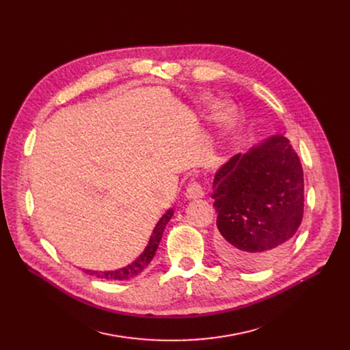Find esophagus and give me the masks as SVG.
<instances>
[{"instance_id":"esophagus-1","label":"esophagus","mask_w":350,"mask_h":350,"mask_svg":"<svg viewBox=\"0 0 350 350\" xmlns=\"http://www.w3.org/2000/svg\"><path fill=\"white\" fill-rule=\"evenodd\" d=\"M204 196H205V191L198 181H191L188 184L185 189V197L188 200H200V198H204Z\"/></svg>"}]
</instances>
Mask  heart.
<instances>
[{
  "mask_svg": "<svg viewBox=\"0 0 350 350\" xmlns=\"http://www.w3.org/2000/svg\"><path fill=\"white\" fill-rule=\"evenodd\" d=\"M202 103H204V105H209L211 100H209L208 98H205V99L202 100ZM233 117H234L233 109H230L229 106H225L224 109H221V110L219 111L217 122H219L220 126H229V125L232 124V121H233Z\"/></svg>",
  "mask_w": 350,
  "mask_h": 350,
  "instance_id": "b5f03b06",
  "label": "heart"
}]
</instances>
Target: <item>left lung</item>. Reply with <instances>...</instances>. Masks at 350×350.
Returning <instances> with one entry per match:
<instances>
[{
  "label": "left lung",
  "instance_id": "8db88e82",
  "mask_svg": "<svg viewBox=\"0 0 350 350\" xmlns=\"http://www.w3.org/2000/svg\"><path fill=\"white\" fill-rule=\"evenodd\" d=\"M217 248L226 261L264 268L289 248L304 206L300 159L284 135L237 153L213 178Z\"/></svg>",
  "mask_w": 350,
  "mask_h": 350
}]
</instances>
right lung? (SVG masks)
Wrapping results in <instances>:
<instances>
[{"label": "right lung", "instance_id": "add662e5", "mask_svg": "<svg viewBox=\"0 0 350 350\" xmlns=\"http://www.w3.org/2000/svg\"><path fill=\"white\" fill-rule=\"evenodd\" d=\"M173 213H174V211H173V208H170L166 211V213L161 219H159V221L156 224V226L149 237V241H148L145 250L141 252V256L135 261H133L130 265L116 269V271H105V272L100 271L99 272V271L85 269V272L89 275L96 276L99 279H106V280H126V279L137 276L150 264L152 258L154 257V252L159 247V243H161V240H162L165 228L167 225V221L172 219Z\"/></svg>", "mask_w": 350, "mask_h": 350}]
</instances>
